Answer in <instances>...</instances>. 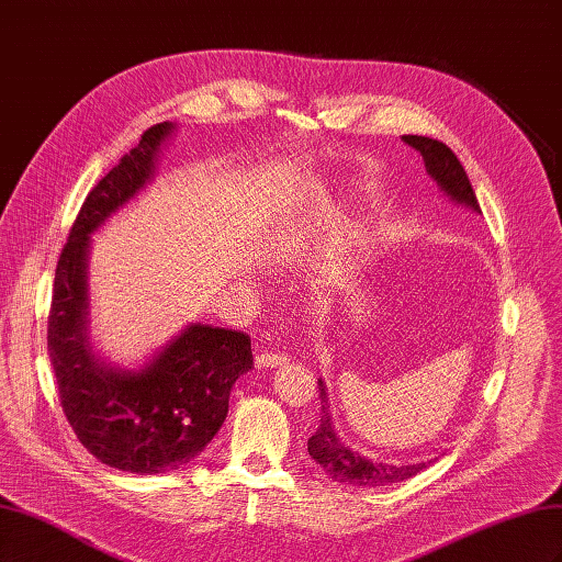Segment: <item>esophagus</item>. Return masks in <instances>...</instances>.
Masks as SVG:
<instances>
[{"instance_id": "34e87169", "label": "esophagus", "mask_w": 562, "mask_h": 562, "mask_svg": "<svg viewBox=\"0 0 562 562\" xmlns=\"http://www.w3.org/2000/svg\"><path fill=\"white\" fill-rule=\"evenodd\" d=\"M288 359L285 353H269V351H262L255 356V366H258L260 370H271V368H281L285 366Z\"/></svg>"}]
</instances>
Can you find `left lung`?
<instances>
[{
    "label": "left lung",
    "mask_w": 562,
    "mask_h": 562,
    "mask_svg": "<svg viewBox=\"0 0 562 562\" xmlns=\"http://www.w3.org/2000/svg\"><path fill=\"white\" fill-rule=\"evenodd\" d=\"M403 143L417 149L424 166H427V173L434 178V182L440 187L450 201L459 203V206H467L473 213H481L479 199H475L473 187L467 178L464 166L459 164L454 151L434 138H424V135H403ZM321 391V427L310 438L307 450L314 457V462L326 471L333 481L345 483L351 487H380L389 483H403L413 479L422 469H427L429 462L419 464H389V462H372V459L353 452L349 446H345L339 436L335 434V424L330 417V405H328V389L326 382L318 380Z\"/></svg>",
    "instance_id": "8db88e82"
}]
</instances>
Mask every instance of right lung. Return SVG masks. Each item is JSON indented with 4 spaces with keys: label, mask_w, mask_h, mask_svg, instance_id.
Masks as SVG:
<instances>
[{
    "label": "right lung",
    "mask_w": 562,
    "mask_h": 562,
    "mask_svg": "<svg viewBox=\"0 0 562 562\" xmlns=\"http://www.w3.org/2000/svg\"><path fill=\"white\" fill-rule=\"evenodd\" d=\"M173 133L171 122L147 128L83 201L60 252L48 314V359L79 443L103 464L140 475L196 459L223 427L234 382L252 368L248 335L203 323L184 326L138 368L112 366L93 349L91 234L155 180Z\"/></svg>",
    "instance_id": "add662e5"
}]
</instances>
